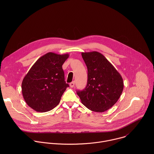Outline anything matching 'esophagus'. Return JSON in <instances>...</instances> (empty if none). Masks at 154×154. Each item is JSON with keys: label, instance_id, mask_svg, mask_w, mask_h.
Segmentation results:
<instances>
[{"label": "esophagus", "instance_id": "esophagus-1", "mask_svg": "<svg viewBox=\"0 0 154 154\" xmlns=\"http://www.w3.org/2000/svg\"><path fill=\"white\" fill-rule=\"evenodd\" d=\"M74 85H75V82L74 81H73V82H72L69 83V86H70L71 88H73L74 86Z\"/></svg>", "mask_w": 154, "mask_h": 154}]
</instances>
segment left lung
Listing matches in <instances>:
<instances>
[{
	"label": "left lung",
	"mask_w": 154,
	"mask_h": 154,
	"mask_svg": "<svg viewBox=\"0 0 154 154\" xmlns=\"http://www.w3.org/2000/svg\"><path fill=\"white\" fill-rule=\"evenodd\" d=\"M88 69L85 88L77 91L82 103L89 109L103 112L118 100L124 88L123 79L113 66L100 53L82 52Z\"/></svg>",
	"instance_id": "obj_1"
}]
</instances>
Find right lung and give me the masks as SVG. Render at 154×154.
<instances>
[{
    "label": "right lung",
    "instance_id": "1",
    "mask_svg": "<svg viewBox=\"0 0 154 154\" xmlns=\"http://www.w3.org/2000/svg\"><path fill=\"white\" fill-rule=\"evenodd\" d=\"M69 55L48 52L32 66L22 82V93L35 111L46 112L60 103L69 85L64 81L62 65Z\"/></svg>",
    "mask_w": 154,
    "mask_h": 154
}]
</instances>
